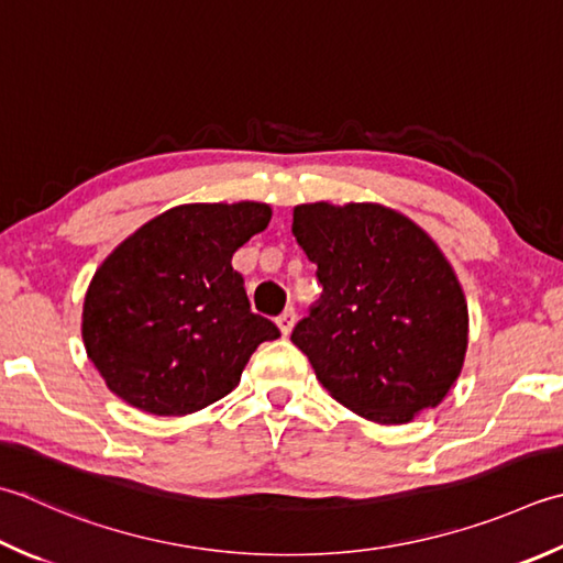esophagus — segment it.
<instances>
[{
    "mask_svg": "<svg viewBox=\"0 0 563 563\" xmlns=\"http://www.w3.org/2000/svg\"><path fill=\"white\" fill-rule=\"evenodd\" d=\"M275 322H278L280 334L288 336L292 332V327H295V310H292V307H288V310H285L278 319H275Z\"/></svg>",
    "mask_w": 563,
    "mask_h": 563,
    "instance_id": "34e87169",
    "label": "esophagus"
}]
</instances>
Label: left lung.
I'll return each instance as SVG.
<instances>
[{
  "label": "left lung",
  "instance_id": "left-lung-1",
  "mask_svg": "<svg viewBox=\"0 0 563 563\" xmlns=\"http://www.w3.org/2000/svg\"><path fill=\"white\" fill-rule=\"evenodd\" d=\"M292 234L322 295L292 329L334 400L378 424H405L456 383L468 305L444 253L390 207L297 205Z\"/></svg>",
  "mask_w": 563,
  "mask_h": 563
}]
</instances>
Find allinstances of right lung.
I'll return each mask as SVG.
<instances>
[{"label": "right lung", "instance_id": "add662e5", "mask_svg": "<svg viewBox=\"0 0 563 563\" xmlns=\"http://www.w3.org/2000/svg\"><path fill=\"white\" fill-rule=\"evenodd\" d=\"M263 202L180 205L109 253L87 288L82 341L107 388L136 410L190 415L236 388L258 344L231 256L271 222Z\"/></svg>", "mask_w": 563, "mask_h": 563}]
</instances>
